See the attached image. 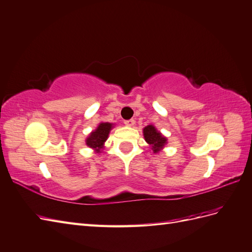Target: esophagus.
Here are the masks:
<instances>
[{"label":"esophagus","instance_id":"34e87169","mask_svg":"<svg viewBox=\"0 0 252 252\" xmlns=\"http://www.w3.org/2000/svg\"><path fill=\"white\" fill-rule=\"evenodd\" d=\"M124 124H125V125H127V126H133V125L135 124V121H134L133 119H131V120H127V121H125V122H124Z\"/></svg>","mask_w":252,"mask_h":252}]
</instances>
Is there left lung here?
Here are the masks:
<instances>
[{"mask_svg": "<svg viewBox=\"0 0 252 252\" xmlns=\"http://www.w3.org/2000/svg\"><path fill=\"white\" fill-rule=\"evenodd\" d=\"M143 134H144L145 141L152 147L155 154L159 153L167 143L166 138L163 137L162 133L158 131L154 125H148L143 129Z\"/></svg>", "mask_w": 252, "mask_h": 252, "instance_id": "obj_1", "label": "left lung"}]
</instances>
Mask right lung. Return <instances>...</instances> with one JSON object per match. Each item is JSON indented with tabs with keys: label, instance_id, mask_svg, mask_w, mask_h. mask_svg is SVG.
<instances>
[{
	"label": "right lung",
	"instance_id": "obj_1",
	"mask_svg": "<svg viewBox=\"0 0 252 252\" xmlns=\"http://www.w3.org/2000/svg\"><path fill=\"white\" fill-rule=\"evenodd\" d=\"M113 124L111 123H100L86 139V144L90 148H93L96 153H100L101 149L104 148V143L108 139Z\"/></svg>",
	"mask_w": 252,
	"mask_h": 252
}]
</instances>
